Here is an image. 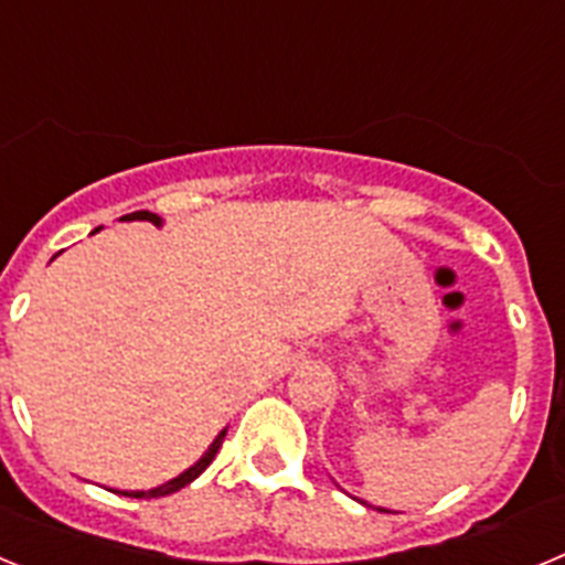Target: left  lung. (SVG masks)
I'll return each instance as SVG.
<instances>
[{
	"label": "left lung",
	"mask_w": 565,
	"mask_h": 565,
	"mask_svg": "<svg viewBox=\"0 0 565 565\" xmlns=\"http://www.w3.org/2000/svg\"><path fill=\"white\" fill-rule=\"evenodd\" d=\"M382 512H384V509H382Z\"/></svg>",
	"instance_id": "1"
}]
</instances>
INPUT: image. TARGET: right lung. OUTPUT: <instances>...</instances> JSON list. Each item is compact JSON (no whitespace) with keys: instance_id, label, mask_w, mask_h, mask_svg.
<instances>
[{"instance_id":"add662e5","label":"right lung","mask_w":565,"mask_h":565,"mask_svg":"<svg viewBox=\"0 0 565 565\" xmlns=\"http://www.w3.org/2000/svg\"><path fill=\"white\" fill-rule=\"evenodd\" d=\"M121 221H149V223H154V226H158V223H161V217H158V214H152V212H132V214H124ZM223 438H226V430H223L221 436L214 438L212 447H209V450L203 452L201 461L194 463V467H189L186 472H181V476H178V478H172V481H169V483H163V487H154V489H149V492H121V495H129V498H163V495H172V492L183 489V487H186V483H192L194 478L201 476L203 469H206L209 463L214 461V456H217V450H221Z\"/></svg>"}]
</instances>
